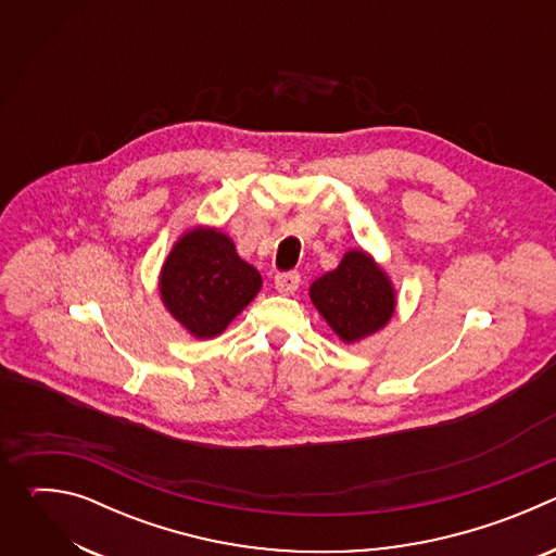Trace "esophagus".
I'll use <instances>...</instances> for the list:
<instances>
[{"label":"esophagus","mask_w":556,"mask_h":556,"mask_svg":"<svg viewBox=\"0 0 556 556\" xmlns=\"http://www.w3.org/2000/svg\"><path fill=\"white\" fill-rule=\"evenodd\" d=\"M299 283H301L299 273H279L275 277V288L279 294H294Z\"/></svg>","instance_id":"34e87169"}]
</instances>
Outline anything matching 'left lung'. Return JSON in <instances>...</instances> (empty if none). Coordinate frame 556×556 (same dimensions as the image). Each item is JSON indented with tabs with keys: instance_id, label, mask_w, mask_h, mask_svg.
I'll return each mask as SVG.
<instances>
[{
	"instance_id": "8db88e82",
	"label": "left lung",
	"mask_w": 556,
	"mask_h": 556,
	"mask_svg": "<svg viewBox=\"0 0 556 556\" xmlns=\"http://www.w3.org/2000/svg\"><path fill=\"white\" fill-rule=\"evenodd\" d=\"M309 299L343 343L382 330L395 309L387 273L365 251H348L334 270L309 286Z\"/></svg>"
}]
</instances>
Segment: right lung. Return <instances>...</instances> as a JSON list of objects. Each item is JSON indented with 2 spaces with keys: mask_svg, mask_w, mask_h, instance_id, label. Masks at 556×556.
I'll return each instance as SVG.
<instances>
[{
  "mask_svg": "<svg viewBox=\"0 0 556 556\" xmlns=\"http://www.w3.org/2000/svg\"><path fill=\"white\" fill-rule=\"evenodd\" d=\"M262 275L235 251L228 235L198 226L174 244L161 270V299L195 339H213L260 292Z\"/></svg>",
  "mask_w": 556,
  "mask_h": 556,
  "instance_id": "right-lung-1",
  "label": "right lung"
}]
</instances>
